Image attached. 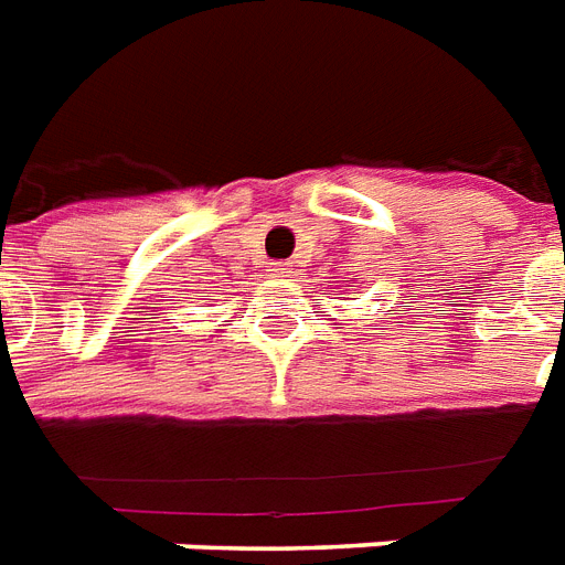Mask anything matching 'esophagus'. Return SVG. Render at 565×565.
I'll return each instance as SVG.
<instances>
[{
  "instance_id": "obj_1",
  "label": "esophagus",
  "mask_w": 565,
  "mask_h": 565,
  "mask_svg": "<svg viewBox=\"0 0 565 565\" xmlns=\"http://www.w3.org/2000/svg\"><path fill=\"white\" fill-rule=\"evenodd\" d=\"M290 273H292V266L290 264H281V260L269 266V275H273V278H287V275H290Z\"/></svg>"
}]
</instances>
